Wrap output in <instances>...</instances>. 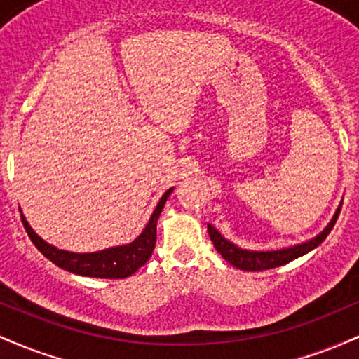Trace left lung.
<instances>
[{
  "instance_id": "obj_1",
  "label": "left lung",
  "mask_w": 359,
  "mask_h": 359,
  "mask_svg": "<svg viewBox=\"0 0 359 359\" xmlns=\"http://www.w3.org/2000/svg\"><path fill=\"white\" fill-rule=\"evenodd\" d=\"M341 212V205L337 208V211L334 216H332L331 222L325 226V229L323 233L317 234L316 238L309 240L306 243H300V245L290 246V248H283V250H271V251H250V250H243L240 246L233 245L231 241H228L226 238L221 236V233L217 231L216 228L211 224H208V231L209 236H211V241L214 245V248L221 253V257L226 259L228 263H231L233 266L240 270H246V271H262V270H270L275 269V266H282L285 263L292 262V259L302 257V255L309 253L311 250H314L316 246H319L327 234L331 233L332 226L336 224L337 216Z\"/></svg>"
}]
</instances>
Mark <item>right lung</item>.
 I'll use <instances>...</instances> for the list:
<instances>
[{"label": "right lung", "instance_id": "obj_1", "mask_svg": "<svg viewBox=\"0 0 359 359\" xmlns=\"http://www.w3.org/2000/svg\"><path fill=\"white\" fill-rule=\"evenodd\" d=\"M174 187H170L163 194L162 199L156 204L150 221L145 226L142 234L135 241L128 243L123 246H113V248L94 251V253H72V251L59 250L55 246L48 245L42 238L30 228L25 216L22 214V221L28 236L34 245L39 248L45 258L50 259L60 269L71 271V273L82 275V277L94 278H126L133 275L140 266H143L151 257L156 241V221H158L160 212H162L165 201L170 196Z\"/></svg>", "mask_w": 359, "mask_h": 359}]
</instances>
